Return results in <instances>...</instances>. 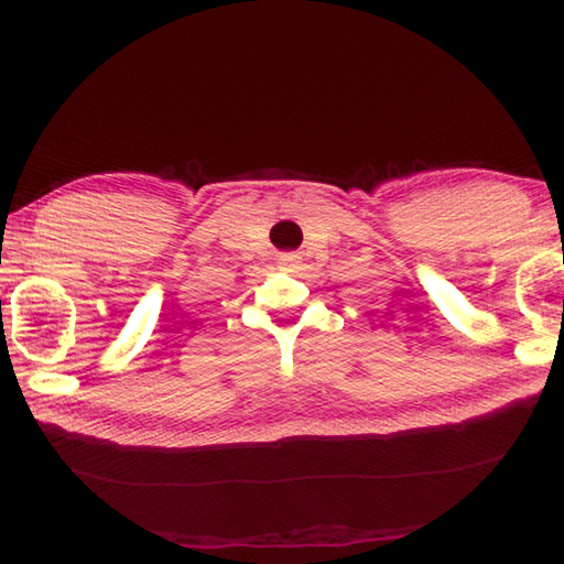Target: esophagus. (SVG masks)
<instances>
[{"instance_id":"1","label":"esophagus","mask_w":564,"mask_h":564,"mask_svg":"<svg viewBox=\"0 0 564 564\" xmlns=\"http://www.w3.org/2000/svg\"><path fill=\"white\" fill-rule=\"evenodd\" d=\"M281 261L285 263V267H291V263H295V261H297V257H295V254H289V257H283Z\"/></svg>"}]
</instances>
